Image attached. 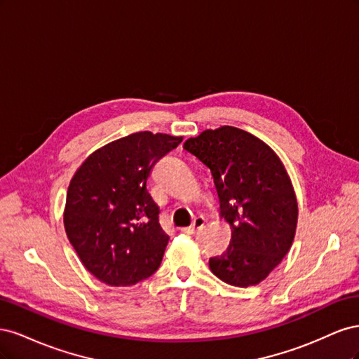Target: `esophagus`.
<instances>
[{"label": "esophagus", "mask_w": 359, "mask_h": 359, "mask_svg": "<svg viewBox=\"0 0 359 359\" xmlns=\"http://www.w3.org/2000/svg\"><path fill=\"white\" fill-rule=\"evenodd\" d=\"M203 224H205V219H203V217H201V215H199V217H196V219L193 220L191 226H189V227H184L182 232H184V233H189V235H193L194 232H198L199 229H202Z\"/></svg>", "instance_id": "1"}]
</instances>
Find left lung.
Masks as SVG:
<instances>
[{
  "mask_svg": "<svg viewBox=\"0 0 359 359\" xmlns=\"http://www.w3.org/2000/svg\"><path fill=\"white\" fill-rule=\"evenodd\" d=\"M184 149L211 170L222 217L232 227L229 247L210 259L212 274L238 287L260 283L297 231L298 203L283 163L262 140L231 126L205 130Z\"/></svg>",
  "mask_w": 359,
  "mask_h": 359,
  "instance_id": "8db88e82",
  "label": "left lung"
}]
</instances>
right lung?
Masks as SVG:
<instances>
[{
	"label": "right lung",
	"instance_id": "right-lung-1",
	"mask_svg": "<svg viewBox=\"0 0 359 359\" xmlns=\"http://www.w3.org/2000/svg\"><path fill=\"white\" fill-rule=\"evenodd\" d=\"M182 137L139 132L97 149L70 181L64 227L90 273L109 286H132L158 269L169 236L148 193L156 163Z\"/></svg>",
	"mask_w": 359,
	"mask_h": 359
}]
</instances>
